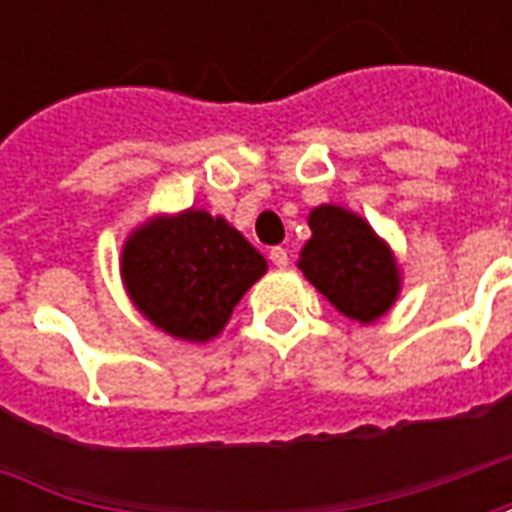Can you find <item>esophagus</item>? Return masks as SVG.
I'll list each match as a JSON object with an SVG mask.
<instances>
[{
    "instance_id": "1",
    "label": "esophagus",
    "mask_w": 512,
    "mask_h": 512,
    "mask_svg": "<svg viewBox=\"0 0 512 512\" xmlns=\"http://www.w3.org/2000/svg\"><path fill=\"white\" fill-rule=\"evenodd\" d=\"M268 257H271V263L277 268H288L290 257H288V249H282V246H274L271 252H268Z\"/></svg>"
}]
</instances>
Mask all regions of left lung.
Returning <instances> with one entry per match:
<instances>
[{
    "label": "left lung",
    "mask_w": 512,
    "mask_h": 512,
    "mask_svg": "<svg viewBox=\"0 0 512 512\" xmlns=\"http://www.w3.org/2000/svg\"><path fill=\"white\" fill-rule=\"evenodd\" d=\"M312 238L301 249L299 268L337 310L359 323L384 315L400 277L392 252L356 213L321 205L310 213Z\"/></svg>",
    "instance_id": "left-lung-1"
}]
</instances>
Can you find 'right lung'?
Instances as JSON below:
<instances>
[{"instance_id":"1","label":"right lung","mask_w":512,"mask_h":512,"mask_svg":"<svg viewBox=\"0 0 512 512\" xmlns=\"http://www.w3.org/2000/svg\"><path fill=\"white\" fill-rule=\"evenodd\" d=\"M123 282L136 310L172 337L205 343L266 274V260L222 216H158L123 249Z\"/></svg>"}]
</instances>
